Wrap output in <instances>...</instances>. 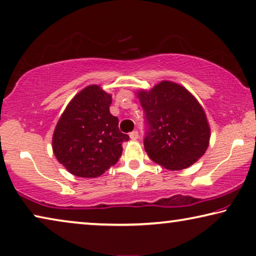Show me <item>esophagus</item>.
<instances>
[{"label": "esophagus", "instance_id": "34e87169", "mask_svg": "<svg viewBox=\"0 0 256 256\" xmlns=\"http://www.w3.org/2000/svg\"><path fill=\"white\" fill-rule=\"evenodd\" d=\"M130 138H131L132 140H136L139 138V133H138V131H133V132H131L130 133Z\"/></svg>", "mask_w": 256, "mask_h": 256}]
</instances>
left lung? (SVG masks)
Wrapping results in <instances>:
<instances>
[{"label":"left lung","instance_id":"8db88e82","mask_svg":"<svg viewBox=\"0 0 256 256\" xmlns=\"http://www.w3.org/2000/svg\"><path fill=\"white\" fill-rule=\"evenodd\" d=\"M146 114L144 150L158 164L182 170L194 164L209 146L210 128L199 101L184 86L163 80L136 92Z\"/></svg>","mask_w":256,"mask_h":256}]
</instances>
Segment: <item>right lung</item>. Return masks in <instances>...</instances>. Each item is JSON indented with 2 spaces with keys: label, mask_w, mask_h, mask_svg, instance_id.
Returning a JSON list of instances; mask_svg holds the SVG:
<instances>
[{
  "label": "right lung",
  "mask_w": 256,
  "mask_h": 256,
  "mask_svg": "<svg viewBox=\"0 0 256 256\" xmlns=\"http://www.w3.org/2000/svg\"><path fill=\"white\" fill-rule=\"evenodd\" d=\"M112 94L90 85L68 102L52 134V152L68 172L82 178L104 174L120 160L130 138L118 128L109 106Z\"/></svg>",
  "instance_id": "add662e5"
}]
</instances>
